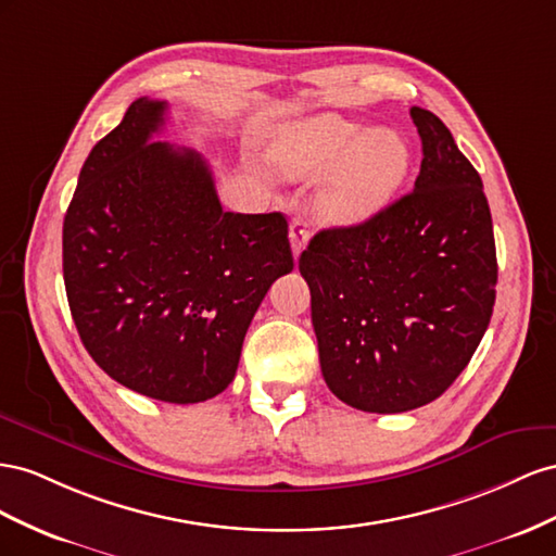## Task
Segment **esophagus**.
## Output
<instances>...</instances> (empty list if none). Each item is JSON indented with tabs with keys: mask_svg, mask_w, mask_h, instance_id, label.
Here are the masks:
<instances>
[{
	"mask_svg": "<svg viewBox=\"0 0 556 556\" xmlns=\"http://www.w3.org/2000/svg\"><path fill=\"white\" fill-rule=\"evenodd\" d=\"M289 237H291V247H293V256L298 258L300 253L305 251V247H307V242H309V228H307V224L300 216H295L293 220H291V226H289Z\"/></svg>",
	"mask_w": 556,
	"mask_h": 556,
	"instance_id": "obj_1",
	"label": "esophagus"
}]
</instances>
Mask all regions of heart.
I'll return each instance as SVG.
<instances>
[{"label":"heart","instance_id":"1","mask_svg":"<svg viewBox=\"0 0 556 556\" xmlns=\"http://www.w3.org/2000/svg\"><path fill=\"white\" fill-rule=\"evenodd\" d=\"M269 161L287 179L330 174L316 195V216L326 226L354 228L393 200L412 153L399 132L324 114L283 125L269 144Z\"/></svg>","mask_w":556,"mask_h":556}]
</instances>
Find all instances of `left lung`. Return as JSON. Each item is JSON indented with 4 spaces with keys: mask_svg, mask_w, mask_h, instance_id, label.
<instances>
[{
    "mask_svg": "<svg viewBox=\"0 0 556 556\" xmlns=\"http://www.w3.org/2000/svg\"><path fill=\"white\" fill-rule=\"evenodd\" d=\"M424 161L415 190L300 253L328 389L395 415L435 401L468 366L496 300V244L478 169L447 125L412 106Z\"/></svg>",
    "mask_w": 556,
    "mask_h": 556,
    "instance_id": "1",
    "label": "left lung"
}]
</instances>
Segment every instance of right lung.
<instances>
[{"label":"right lung","instance_id":"obj_1","mask_svg":"<svg viewBox=\"0 0 556 556\" xmlns=\"http://www.w3.org/2000/svg\"><path fill=\"white\" fill-rule=\"evenodd\" d=\"M165 111L139 98L92 147L62 224V273L92 361L141 395L188 405L232 382L293 253L287 216L224 212L200 153L151 141Z\"/></svg>","mask_w":556,"mask_h":556}]
</instances>
